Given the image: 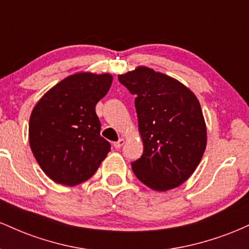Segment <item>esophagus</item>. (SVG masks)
Returning a JSON list of instances; mask_svg holds the SVG:
<instances>
[{
	"instance_id": "esophagus-1",
	"label": "esophagus",
	"mask_w": 249,
	"mask_h": 249,
	"mask_svg": "<svg viewBox=\"0 0 249 249\" xmlns=\"http://www.w3.org/2000/svg\"><path fill=\"white\" fill-rule=\"evenodd\" d=\"M124 142H125L124 139L121 138V139H119L118 142H113V146H115L116 148H121V147L123 146V145H124Z\"/></svg>"
}]
</instances>
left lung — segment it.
<instances>
[{"mask_svg":"<svg viewBox=\"0 0 249 249\" xmlns=\"http://www.w3.org/2000/svg\"><path fill=\"white\" fill-rule=\"evenodd\" d=\"M136 96L144 152L131 164L134 176L154 191L172 190L192 176L205 152L206 124L196 95L172 77L146 67L118 75Z\"/></svg>","mask_w":249,"mask_h":249,"instance_id":"8db88e82","label":"left lung"}]
</instances>
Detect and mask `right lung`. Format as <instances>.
Here are the masks:
<instances>
[{"label": "right lung", "instance_id": "right-lung-1", "mask_svg": "<svg viewBox=\"0 0 249 249\" xmlns=\"http://www.w3.org/2000/svg\"><path fill=\"white\" fill-rule=\"evenodd\" d=\"M111 83L110 73H75L57 83L33 108L30 148L43 172L57 184L87 181L110 152L95 107Z\"/></svg>", "mask_w": 249, "mask_h": 249}]
</instances>
